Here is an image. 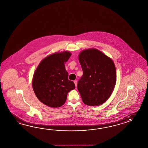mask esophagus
I'll use <instances>...</instances> for the list:
<instances>
[{
	"instance_id": "1",
	"label": "esophagus",
	"mask_w": 148,
	"mask_h": 148,
	"mask_svg": "<svg viewBox=\"0 0 148 148\" xmlns=\"http://www.w3.org/2000/svg\"><path fill=\"white\" fill-rule=\"evenodd\" d=\"M74 82L75 85L76 87V86H77V81H74Z\"/></svg>"
}]
</instances>
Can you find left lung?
Instances as JSON below:
<instances>
[{
  "instance_id": "left-lung-1",
  "label": "left lung",
  "mask_w": 148,
  "mask_h": 148,
  "mask_svg": "<svg viewBox=\"0 0 148 148\" xmlns=\"http://www.w3.org/2000/svg\"><path fill=\"white\" fill-rule=\"evenodd\" d=\"M79 59L83 74L77 83V89L82 100L87 105H100L108 99L115 88L114 62L94 48L83 50Z\"/></svg>"
}]
</instances>
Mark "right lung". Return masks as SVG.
<instances>
[{
  "instance_id": "obj_1",
  "label": "right lung",
  "mask_w": 148,
  "mask_h": 148,
  "mask_svg": "<svg viewBox=\"0 0 148 148\" xmlns=\"http://www.w3.org/2000/svg\"><path fill=\"white\" fill-rule=\"evenodd\" d=\"M71 56L67 51L54 53L42 60L33 75L32 87L36 97L43 104L57 108L66 101L68 93L75 89L69 81L65 62Z\"/></svg>"
}]
</instances>
